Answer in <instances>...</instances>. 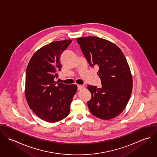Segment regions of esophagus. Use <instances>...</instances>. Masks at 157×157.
<instances>
[{"instance_id": "1", "label": "esophagus", "mask_w": 157, "mask_h": 157, "mask_svg": "<svg viewBox=\"0 0 157 157\" xmlns=\"http://www.w3.org/2000/svg\"><path fill=\"white\" fill-rule=\"evenodd\" d=\"M84 87V86L83 85H77V90H80L83 89Z\"/></svg>"}]
</instances>
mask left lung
<instances>
[{
    "label": "left lung",
    "instance_id": "left-lung-1",
    "mask_svg": "<svg viewBox=\"0 0 157 157\" xmlns=\"http://www.w3.org/2000/svg\"><path fill=\"white\" fill-rule=\"evenodd\" d=\"M77 43L91 67L97 66L101 88L88 85L91 98L90 113L103 120H110L125 108L132 90V77L126 57L112 42L97 37L78 38Z\"/></svg>",
    "mask_w": 157,
    "mask_h": 157
}]
</instances>
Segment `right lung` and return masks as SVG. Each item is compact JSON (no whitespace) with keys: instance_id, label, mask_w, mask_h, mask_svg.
<instances>
[{"instance_id":"add662e5","label":"right lung","mask_w":157,"mask_h":157,"mask_svg":"<svg viewBox=\"0 0 157 157\" xmlns=\"http://www.w3.org/2000/svg\"><path fill=\"white\" fill-rule=\"evenodd\" d=\"M71 40L56 41L36 51L26 71L25 95L33 112L47 122L59 121L67 117L77 90L76 85L56 82L61 70L60 56Z\"/></svg>"}]
</instances>
